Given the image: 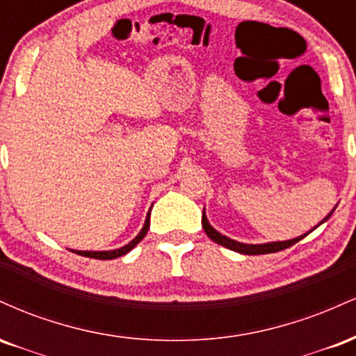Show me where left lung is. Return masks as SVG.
Instances as JSON below:
<instances>
[{"instance_id": "left-lung-1", "label": "left lung", "mask_w": 356, "mask_h": 356, "mask_svg": "<svg viewBox=\"0 0 356 356\" xmlns=\"http://www.w3.org/2000/svg\"><path fill=\"white\" fill-rule=\"evenodd\" d=\"M334 209H337V207H334ZM334 209H333V211H334ZM333 211L330 212V214L326 216V218L323 219L320 224L325 222V220H328L330 216L333 214ZM320 224H318V226H320ZM318 226H316V227H318ZM202 227H204V231H206V234L209 236V238H211L212 241H214V243H218V244H220V246L231 249V251L241 252V254H269V252L283 251V249L293 246V244H296L298 241L303 239L305 236L308 234V232H306V234L300 236V238L289 239V241H276V243H266V244H244V243H239V241H234V239L227 238V236H222L219 231H216L214 227H212L211 224H209V220H207V218H206V211L202 212ZM316 227H313V229H316ZM313 229H312V231H313ZM312 231H309V232H312Z\"/></svg>"}]
</instances>
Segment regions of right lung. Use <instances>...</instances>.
Listing matches in <instances>:
<instances>
[{
    "label": "right lung",
    "mask_w": 356,
    "mask_h": 356,
    "mask_svg": "<svg viewBox=\"0 0 356 356\" xmlns=\"http://www.w3.org/2000/svg\"><path fill=\"white\" fill-rule=\"evenodd\" d=\"M149 226H150V211H149V214H147L142 231L138 232L136 238L130 241L129 244H125V246L113 249V251H73V252H76V254L85 256V257H93V259H115V257H120V256L127 254L129 251H132V249L136 248L137 244L145 238L147 231H149Z\"/></svg>",
    "instance_id": "1"
}]
</instances>
